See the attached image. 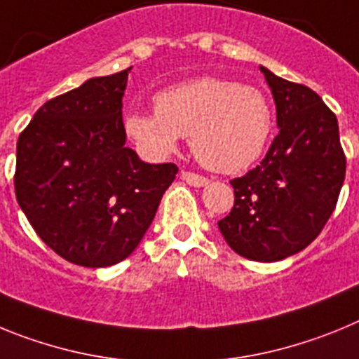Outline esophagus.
I'll return each mask as SVG.
<instances>
[{
  "mask_svg": "<svg viewBox=\"0 0 359 359\" xmlns=\"http://www.w3.org/2000/svg\"><path fill=\"white\" fill-rule=\"evenodd\" d=\"M182 180H185V182L192 187H203L208 183L207 177L199 176V174H196V172H190V170H183Z\"/></svg>",
  "mask_w": 359,
  "mask_h": 359,
  "instance_id": "34e87169",
  "label": "esophagus"
}]
</instances>
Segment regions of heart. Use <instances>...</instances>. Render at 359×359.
<instances>
[{
	"label": "heart",
	"instance_id": "1",
	"mask_svg": "<svg viewBox=\"0 0 359 359\" xmlns=\"http://www.w3.org/2000/svg\"><path fill=\"white\" fill-rule=\"evenodd\" d=\"M123 131L145 160L160 161L189 135L196 160L223 174L250 169L273 133L264 91L219 77H199L154 95V111H133Z\"/></svg>",
	"mask_w": 359,
	"mask_h": 359
}]
</instances>
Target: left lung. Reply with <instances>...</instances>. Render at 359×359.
Here are the masks:
<instances>
[{"mask_svg":"<svg viewBox=\"0 0 359 359\" xmlns=\"http://www.w3.org/2000/svg\"><path fill=\"white\" fill-rule=\"evenodd\" d=\"M277 106L278 135L255 169L231 180L233 207L217 223L250 261L294 255L320 236L345 180L336 115L315 91L261 66Z\"/></svg>","mask_w":359,"mask_h":359,"instance_id":"obj_1","label":"left lung"}]
</instances>
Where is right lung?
Segmentation results:
<instances>
[{
	"mask_svg": "<svg viewBox=\"0 0 359 359\" xmlns=\"http://www.w3.org/2000/svg\"><path fill=\"white\" fill-rule=\"evenodd\" d=\"M129 72L90 79L44 102L18 140L19 207L57 255L84 268L135 252L177 172V165L145 163L126 147Z\"/></svg>",
	"mask_w": 359,
	"mask_h": 359,
	"instance_id": "add662e5",
	"label": "right lung"
}]
</instances>
